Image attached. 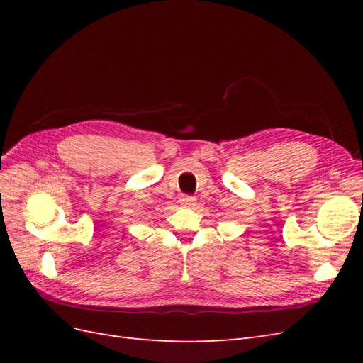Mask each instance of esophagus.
<instances>
[{
	"label": "esophagus",
	"instance_id": "obj_1",
	"mask_svg": "<svg viewBox=\"0 0 363 363\" xmlns=\"http://www.w3.org/2000/svg\"><path fill=\"white\" fill-rule=\"evenodd\" d=\"M195 204V199L189 195H182L180 196V206L182 207H192Z\"/></svg>",
	"mask_w": 363,
	"mask_h": 363
}]
</instances>
